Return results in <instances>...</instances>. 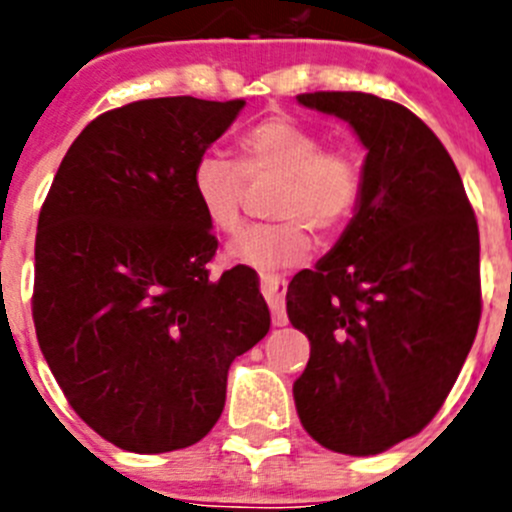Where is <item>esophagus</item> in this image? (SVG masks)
I'll return each instance as SVG.
<instances>
[{"mask_svg": "<svg viewBox=\"0 0 512 512\" xmlns=\"http://www.w3.org/2000/svg\"><path fill=\"white\" fill-rule=\"evenodd\" d=\"M260 289L272 309V324H275V327H285L287 324V312H285L287 282L282 280L280 275H270V272H265V275H260Z\"/></svg>", "mask_w": 512, "mask_h": 512, "instance_id": "obj_1", "label": "esophagus"}]
</instances>
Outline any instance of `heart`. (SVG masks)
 Instances as JSON below:
<instances>
[{
  "instance_id": "b5f03b06",
  "label": "heart",
  "mask_w": 512,
  "mask_h": 512,
  "mask_svg": "<svg viewBox=\"0 0 512 512\" xmlns=\"http://www.w3.org/2000/svg\"><path fill=\"white\" fill-rule=\"evenodd\" d=\"M247 183H275L270 215L280 223L245 232L227 247V260L260 272H285L307 262L314 237L337 235L352 223L364 193V173L347 146H324L322 133L289 116H267L237 141V165L200 156L193 195L213 230L237 235Z\"/></svg>"
}]
</instances>
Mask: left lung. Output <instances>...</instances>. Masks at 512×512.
<instances>
[{"mask_svg":"<svg viewBox=\"0 0 512 512\" xmlns=\"http://www.w3.org/2000/svg\"><path fill=\"white\" fill-rule=\"evenodd\" d=\"M297 101L344 118L369 153L352 223L289 282L287 317L312 347L294 404L319 446L374 456L438 414L471 352L476 213L443 143L406 106L361 91Z\"/></svg>","mask_w":512,"mask_h":512,"instance_id":"8db88e82","label":"left lung"}]
</instances>
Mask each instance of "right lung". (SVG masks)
<instances>
[{
  "instance_id": "1",
  "label": "right lung",
  "mask_w": 512,
  "mask_h": 512,
  "mask_svg": "<svg viewBox=\"0 0 512 512\" xmlns=\"http://www.w3.org/2000/svg\"><path fill=\"white\" fill-rule=\"evenodd\" d=\"M242 106L168 96L101 113L41 205V354L71 409L123 451H178L208 436L227 369L270 332L255 270L210 280L218 237L193 195L195 163Z\"/></svg>"
}]
</instances>
